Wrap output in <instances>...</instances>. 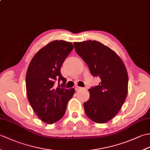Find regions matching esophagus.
<instances>
[{"label":"esophagus","mask_w":150,"mask_h":150,"mask_svg":"<svg viewBox=\"0 0 150 150\" xmlns=\"http://www.w3.org/2000/svg\"><path fill=\"white\" fill-rule=\"evenodd\" d=\"M82 88L79 87V86H77L75 87V90L76 91H78V90H81Z\"/></svg>","instance_id":"1"}]
</instances>
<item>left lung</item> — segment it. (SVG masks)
Listing matches in <instances>:
<instances>
[{"mask_svg":"<svg viewBox=\"0 0 150 150\" xmlns=\"http://www.w3.org/2000/svg\"><path fill=\"white\" fill-rule=\"evenodd\" d=\"M73 44L92 75L101 80L98 86L88 90L90 98L84 103L85 113L95 122H106L118 113L128 95L126 66L114 51L98 41Z\"/></svg>","mask_w":150,"mask_h":150,"instance_id":"8db88e82","label":"left lung"}]
</instances>
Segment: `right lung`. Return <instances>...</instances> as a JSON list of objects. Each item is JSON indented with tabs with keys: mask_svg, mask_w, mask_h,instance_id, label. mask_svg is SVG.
I'll return each instance as SVG.
<instances>
[{
	"mask_svg": "<svg viewBox=\"0 0 150 150\" xmlns=\"http://www.w3.org/2000/svg\"><path fill=\"white\" fill-rule=\"evenodd\" d=\"M73 49L71 42L54 40L41 48L33 57L26 76V93L35 113L43 122L53 124L64 116L68 101L75 89H65L66 79L60 69ZM63 81L62 88H56L54 82Z\"/></svg>",
	"mask_w": 150,
	"mask_h": 150,
	"instance_id": "1",
	"label": "right lung"
}]
</instances>
